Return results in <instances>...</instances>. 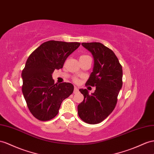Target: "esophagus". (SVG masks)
I'll use <instances>...</instances> for the list:
<instances>
[{
	"instance_id": "1",
	"label": "esophagus",
	"mask_w": 154,
	"mask_h": 154,
	"mask_svg": "<svg viewBox=\"0 0 154 154\" xmlns=\"http://www.w3.org/2000/svg\"><path fill=\"white\" fill-rule=\"evenodd\" d=\"M78 92H79L78 88H77V87H75V88H74V90H73V93H74V94H77V93H78Z\"/></svg>"
}]
</instances>
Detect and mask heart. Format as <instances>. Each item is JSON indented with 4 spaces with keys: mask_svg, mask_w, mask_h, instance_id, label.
<instances>
[{
    "mask_svg": "<svg viewBox=\"0 0 154 154\" xmlns=\"http://www.w3.org/2000/svg\"><path fill=\"white\" fill-rule=\"evenodd\" d=\"M88 57H90L89 56H88V55H85V54H83V55H81V56L79 57V60H81V59H84V58H88ZM75 81H77V80H75Z\"/></svg>",
    "mask_w": 154,
    "mask_h": 154,
    "instance_id": "heart-1",
    "label": "heart"
}]
</instances>
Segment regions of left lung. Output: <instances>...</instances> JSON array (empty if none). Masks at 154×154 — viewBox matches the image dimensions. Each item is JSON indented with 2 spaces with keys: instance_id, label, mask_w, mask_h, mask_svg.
Instances as JSON below:
<instances>
[{
  "instance_id": "left-lung-1",
  "label": "left lung",
  "mask_w": 154,
  "mask_h": 154,
  "mask_svg": "<svg viewBox=\"0 0 154 154\" xmlns=\"http://www.w3.org/2000/svg\"><path fill=\"white\" fill-rule=\"evenodd\" d=\"M92 54L94 64L86 85L96 86L94 93L80 89L84 100L79 104L78 115L90 124H99L111 114L122 86V67L113 51L99 42L82 43Z\"/></svg>"
}]
</instances>
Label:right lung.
<instances>
[{
    "label": "right lung",
    "mask_w": 154,
    "mask_h": 154,
    "mask_svg": "<svg viewBox=\"0 0 154 154\" xmlns=\"http://www.w3.org/2000/svg\"><path fill=\"white\" fill-rule=\"evenodd\" d=\"M78 42L48 41L31 53L21 77L22 92L32 115L41 121L57 115L62 101L73 92L69 82L54 84L52 74L62 68L66 58L79 45Z\"/></svg>",
    "instance_id": "1"
}]
</instances>
